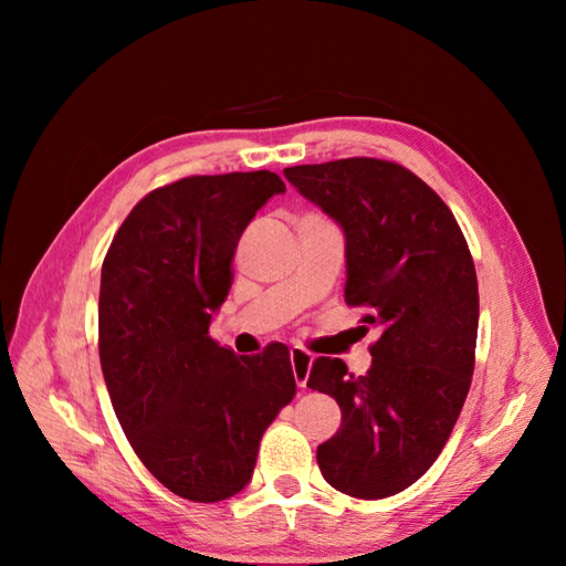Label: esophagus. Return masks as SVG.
<instances>
[{
	"mask_svg": "<svg viewBox=\"0 0 566 566\" xmlns=\"http://www.w3.org/2000/svg\"><path fill=\"white\" fill-rule=\"evenodd\" d=\"M290 359H292V371H294L296 387L304 389L306 381H308V371H311V363H314V357H311V353L302 350V347H292Z\"/></svg>",
	"mask_w": 566,
	"mask_h": 566,
	"instance_id": "obj_1",
	"label": "esophagus"
}]
</instances>
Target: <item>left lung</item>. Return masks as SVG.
Listing matches in <instances>:
<instances>
[{
    "mask_svg": "<svg viewBox=\"0 0 566 566\" xmlns=\"http://www.w3.org/2000/svg\"><path fill=\"white\" fill-rule=\"evenodd\" d=\"M298 195L345 235V302L379 328L365 377L316 357L306 387L333 396L340 428L318 444L326 482L387 499L438 460L474 371L479 290L452 211L406 167L347 158L286 167Z\"/></svg>",
    "mask_w": 566,
    "mask_h": 566,
    "instance_id": "obj_1",
    "label": "left lung"
}]
</instances>
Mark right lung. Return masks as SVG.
I'll list each match as a JSON object with an SVG mask.
<instances>
[{"instance_id":"1","label":"right lung","mask_w":566,"mask_h":566,"mask_svg":"<svg viewBox=\"0 0 566 566\" xmlns=\"http://www.w3.org/2000/svg\"><path fill=\"white\" fill-rule=\"evenodd\" d=\"M268 170L179 179L140 199L102 264L99 359L130 448L172 494L216 503L252 479L262 432L294 399L290 350L209 338L240 235L274 195Z\"/></svg>"}]
</instances>
